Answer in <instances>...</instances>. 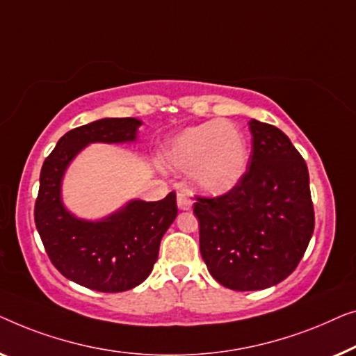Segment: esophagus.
<instances>
[{
	"label": "esophagus",
	"mask_w": 356,
	"mask_h": 356,
	"mask_svg": "<svg viewBox=\"0 0 356 356\" xmlns=\"http://www.w3.org/2000/svg\"><path fill=\"white\" fill-rule=\"evenodd\" d=\"M177 207L179 209H182V211H188V209L192 208V200L188 198L187 193H177Z\"/></svg>",
	"instance_id": "1"
}]
</instances>
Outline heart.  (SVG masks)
Segmentation results:
<instances>
[{"mask_svg":"<svg viewBox=\"0 0 356 356\" xmlns=\"http://www.w3.org/2000/svg\"><path fill=\"white\" fill-rule=\"evenodd\" d=\"M248 158L247 137L226 121L184 129L161 153L164 168L172 172H192L195 187L213 197L230 192L242 180Z\"/></svg>","mask_w":356,"mask_h":356,"instance_id":"obj_1","label":"heart"}]
</instances>
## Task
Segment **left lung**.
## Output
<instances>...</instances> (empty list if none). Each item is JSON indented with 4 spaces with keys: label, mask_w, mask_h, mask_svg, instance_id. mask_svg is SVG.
<instances>
[{
    "label": "left lung",
    "mask_w": 356,
    "mask_h": 356,
    "mask_svg": "<svg viewBox=\"0 0 356 356\" xmlns=\"http://www.w3.org/2000/svg\"><path fill=\"white\" fill-rule=\"evenodd\" d=\"M252 154L226 195L197 197L200 252L224 287L248 292L295 271L314 230L308 168L282 130L252 119Z\"/></svg>",
    "instance_id": "8db88e82"
}]
</instances>
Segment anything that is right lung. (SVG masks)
<instances>
[{
    "instance_id": "1",
    "label": "right lung",
    "mask_w": 356,
    "mask_h": 356,
    "mask_svg": "<svg viewBox=\"0 0 356 356\" xmlns=\"http://www.w3.org/2000/svg\"><path fill=\"white\" fill-rule=\"evenodd\" d=\"M142 122L104 118L64 134L40 172L35 226L54 268L72 282L98 292H124L153 271L163 235L177 216L176 193L159 202L130 200L109 216L88 221L64 207L63 177L90 143H132Z\"/></svg>"
}]
</instances>
